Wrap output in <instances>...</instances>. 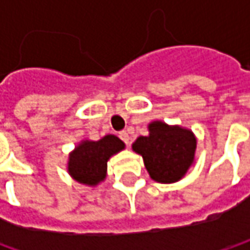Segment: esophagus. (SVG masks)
Listing matches in <instances>:
<instances>
[{
	"label": "esophagus",
	"instance_id": "1",
	"mask_svg": "<svg viewBox=\"0 0 250 250\" xmlns=\"http://www.w3.org/2000/svg\"><path fill=\"white\" fill-rule=\"evenodd\" d=\"M120 138L121 140L125 143V145H129V135L125 132V130H122V132H120Z\"/></svg>",
	"mask_w": 250,
	"mask_h": 250
}]
</instances>
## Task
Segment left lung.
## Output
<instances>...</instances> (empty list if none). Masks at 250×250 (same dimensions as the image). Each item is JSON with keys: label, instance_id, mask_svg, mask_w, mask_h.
Here are the masks:
<instances>
[{"label": "left lung", "instance_id": "1", "mask_svg": "<svg viewBox=\"0 0 250 250\" xmlns=\"http://www.w3.org/2000/svg\"><path fill=\"white\" fill-rule=\"evenodd\" d=\"M143 157L151 179L161 184L177 182L195 161L196 138L192 130L163 121L149 124V135L139 136L132 145Z\"/></svg>", "mask_w": 250, "mask_h": 250}]
</instances>
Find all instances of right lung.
I'll use <instances>...</instances> for the list:
<instances>
[{
  "instance_id": "add662e5",
  "label": "right lung",
  "mask_w": 250,
  "mask_h": 250,
  "mask_svg": "<svg viewBox=\"0 0 250 250\" xmlns=\"http://www.w3.org/2000/svg\"><path fill=\"white\" fill-rule=\"evenodd\" d=\"M125 149V143L115 135H105L100 140H82L68 160L69 175L84 185L96 187L107 175V161Z\"/></svg>"
}]
</instances>
